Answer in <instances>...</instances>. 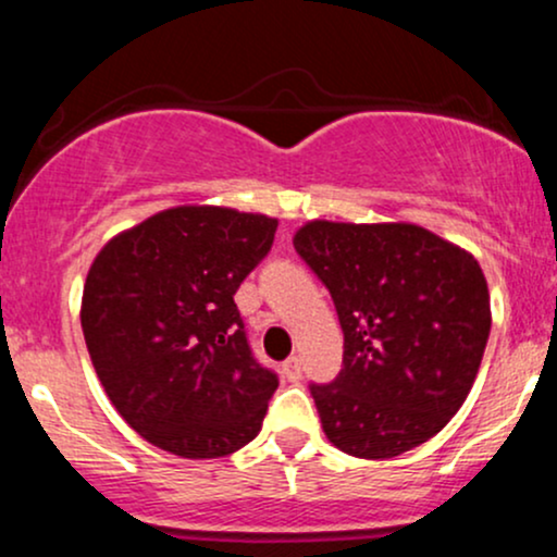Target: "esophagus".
I'll list each match as a JSON object with an SVG mask.
<instances>
[{
    "label": "esophagus",
    "instance_id": "obj_1",
    "mask_svg": "<svg viewBox=\"0 0 557 557\" xmlns=\"http://www.w3.org/2000/svg\"><path fill=\"white\" fill-rule=\"evenodd\" d=\"M283 372H285L287 380H293V382L300 380V359H298V356H290V359L283 363Z\"/></svg>",
    "mask_w": 557,
    "mask_h": 557
}]
</instances>
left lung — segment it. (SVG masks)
<instances>
[{
	"label": "left lung",
	"instance_id": "left-lung-1",
	"mask_svg": "<svg viewBox=\"0 0 557 557\" xmlns=\"http://www.w3.org/2000/svg\"><path fill=\"white\" fill-rule=\"evenodd\" d=\"M335 300L343 369L311 385L337 450L385 461L434 437L474 385L490 337L482 267L413 222L311 220L293 235Z\"/></svg>",
	"mask_w": 557,
	"mask_h": 557
}]
</instances>
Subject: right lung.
Here are the masks:
<instances>
[{
    "label": "right lung",
    "mask_w": 557,
    "mask_h": 557,
    "mask_svg": "<svg viewBox=\"0 0 557 557\" xmlns=\"http://www.w3.org/2000/svg\"><path fill=\"white\" fill-rule=\"evenodd\" d=\"M274 230V216L185 203L114 235L88 270L81 324L96 376L172 456H230L261 430L277 376L253 359L233 296Z\"/></svg>",
    "instance_id": "1"
}]
</instances>
